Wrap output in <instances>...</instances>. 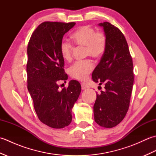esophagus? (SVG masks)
<instances>
[{
	"label": "esophagus",
	"mask_w": 156,
	"mask_h": 156,
	"mask_svg": "<svg viewBox=\"0 0 156 156\" xmlns=\"http://www.w3.org/2000/svg\"><path fill=\"white\" fill-rule=\"evenodd\" d=\"M81 87H82V90H86V89H87V88H89L88 85L87 83H85V82H82Z\"/></svg>",
	"instance_id": "34e87169"
}]
</instances>
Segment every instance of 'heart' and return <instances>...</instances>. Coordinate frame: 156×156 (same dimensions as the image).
I'll list each match as a JSON object with an SVG mask.
<instances>
[{
    "instance_id": "heart-1",
    "label": "heart",
    "mask_w": 156,
    "mask_h": 156,
    "mask_svg": "<svg viewBox=\"0 0 156 156\" xmlns=\"http://www.w3.org/2000/svg\"><path fill=\"white\" fill-rule=\"evenodd\" d=\"M75 44L86 48L85 55L94 59L101 58L105 54L107 48V37L103 32L96 31L90 25H83L78 28L72 35ZM72 45L67 41H63L60 44V52L62 58L69 62L72 59ZM94 64L90 59L74 63L69 68V74L72 78L78 80H85L93 70Z\"/></svg>"
}]
</instances>
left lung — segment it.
I'll return each mask as SVG.
<instances>
[{
  "label": "left lung",
  "mask_w": 156,
  "mask_h": 156,
  "mask_svg": "<svg viewBox=\"0 0 156 156\" xmlns=\"http://www.w3.org/2000/svg\"><path fill=\"white\" fill-rule=\"evenodd\" d=\"M107 37V48L92 73V80L105 85L97 94L94 121L112 128L123 120L128 111L134 81L133 64L127 42L119 29L108 22L101 23Z\"/></svg>",
  "instance_id": "left-lung-1"
}]
</instances>
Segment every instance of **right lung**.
Instances as JSON below:
<instances>
[{
  "label": "right lung",
  "instance_id": "obj_1",
  "mask_svg": "<svg viewBox=\"0 0 156 156\" xmlns=\"http://www.w3.org/2000/svg\"><path fill=\"white\" fill-rule=\"evenodd\" d=\"M76 23L45 21L33 33L27 46V88L36 114L43 123L62 129L70 123L72 108L81 92L78 81L59 90V82L68 75L60 52L63 36Z\"/></svg>",
  "mask_w": 156,
  "mask_h": 156
}]
</instances>
